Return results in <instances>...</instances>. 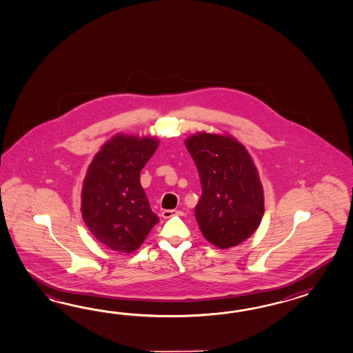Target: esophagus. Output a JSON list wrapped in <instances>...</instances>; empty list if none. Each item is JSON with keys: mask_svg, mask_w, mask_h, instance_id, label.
Wrapping results in <instances>:
<instances>
[{"mask_svg": "<svg viewBox=\"0 0 353 353\" xmlns=\"http://www.w3.org/2000/svg\"><path fill=\"white\" fill-rule=\"evenodd\" d=\"M181 210H165L162 212L163 219H171L173 216H181Z\"/></svg>", "mask_w": 353, "mask_h": 353, "instance_id": "obj_1", "label": "esophagus"}]
</instances>
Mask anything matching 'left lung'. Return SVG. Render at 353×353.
Segmentation results:
<instances>
[{"instance_id":"obj_1","label":"left lung","mask_w":353,"mask_h":353,"mask_svg":"<svg viewBox=\"0 0 353 353\" xmlns=\"http://www.w3.org/2000/svg\"><path fill=\"white\" fill-rule=\"evenodd\" d=\"M201 182L195 219L203 236L219 249L232 248L258 229L265 213V194L247 148L223 132L186 137Z\"/></svg>"}]
</instances>
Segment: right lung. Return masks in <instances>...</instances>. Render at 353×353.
Masks as SVG:
<instances>
[{
  "label": "right lung",
  "mask_w": 353,
  "mask_h": 353,
  "mask_svg": "<svg viewBox=\"0 0 353 353\" xmlns=\"http://www.w3.org/2000/svg\"><path fill=\"white\" fill-rule=\"evenodd\" d=\"M154 136L117 134L96 152L81 191L87 229L105 247L132 253L159 222L140 182L143 165L158 149Z\"/></svg>",
  "instance_id": "add662e5"
}]
</instances>
